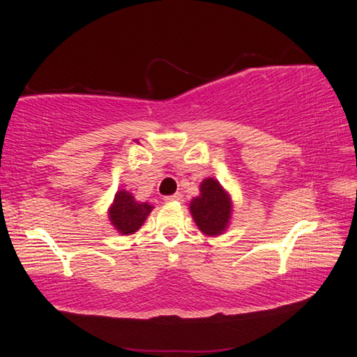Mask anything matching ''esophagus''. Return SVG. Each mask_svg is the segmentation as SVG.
<instances>
[{
  "label": "esophagus",
  "mask_w": 357,
  "mask_h": 357,
  "mask_svg": "<svg viewBox=\"0 0 357 357\" xmlns=\"http://www.w3.org/2000/svg\"><path fill=\"white\" fill-rule=\"evenodd\" d=\"M165 202L170 203V202H183V193H174V195H168L165 197Z\"/></svg>",
  "instance_id": "34e87169"
}]
</instances>
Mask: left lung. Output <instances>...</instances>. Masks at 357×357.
Returning <instances> with one entry per match:
<instances>
[{
  "mask_svg": "<svg viewBox=\"0 0 357 357\" xmlns=\"http://www.w3.org/2000/svg\"><path fill=\"white\" fill-rule=\"evenodd\" d=\"M189 209L193 222L203 234L220 236L227 231L231 220V195L215 178H206L200 184V195L192 198Z\"/></svg>",
  "mask_w": 357,
  "mask_h": 357,
  "instance_id": "8db88e82",
  "label": "left lung"
}]
</instances>
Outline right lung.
<instances>
[{
	"instance_id": "obj_1",
	"label": "right lung",
	"mask_w": 357,
	"mask_h": 357,
	"mask_svg": "<svg viewBox=\"0 0 357 357\" xmlns=\"http://www.w3.org/2000/svg\"><path fill=\"white\" fill-rule=\"evenodd\" d=\"M153 208L148 202H137L130 192L123 189L114 193L113 203L108 208V219L119 234L129 236L143 227Z\"/></svg>"
}]
</instances>
